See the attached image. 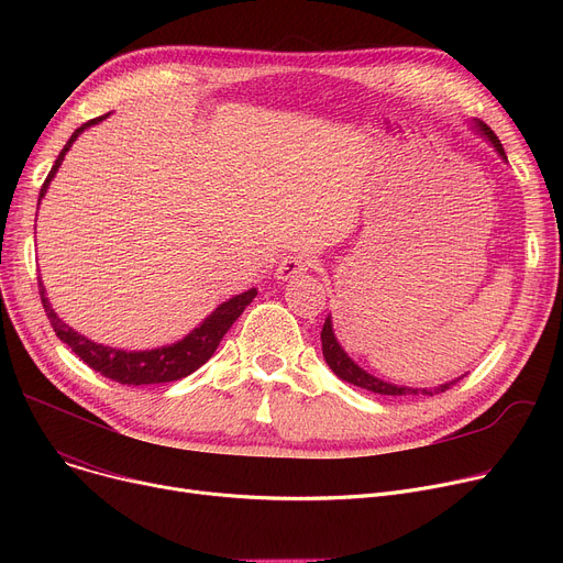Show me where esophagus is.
I'll return each mask as SVG.
<instances>
[{"mask_svg": "<svg viewBox=\"0 0 563 563\" xmlns=\"http://www.w3.org/2000/svg\"><path fill=\"white\" fill-rule=\"evenodd\" d=\"M312 266V260L308 255H287L278 262V272L276 278L278 280H287L294 276H301L303 272H308Z\"/></svg>", "mask_w": 563, "mask_h": 563, "instance_id": "1", "label": "esophagus"}]
</instances>
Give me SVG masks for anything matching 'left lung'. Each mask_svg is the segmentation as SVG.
<instances>
[{"mask_svg":"<svg viewBox=\"0 0 563 563\" xmlns=\"http://www.w3.org/2000/svg\"><path fill=\"white\" fill-rule=\"evenodd\" d=\"M479 128H482V132L490 139V143L497 147V153L507 159L505 147H501V143H499V139L495 136V132H493L490 128H486V125H479ZM321 349H323V358H327L329 367H331L342 380L351 383V386H358V388H363V390L376 393V395H393V397H397V395H429V397H433V395H438V393L450 390L452 386H456V383L463 378V376H461V378H456V380H450V383H445V386H440V388H399V386H393V383L380 380V378L367 374L365 369H361L356 363H353V361L346 356L344 349L338 344V340H335V335H333L331 317H327V321H323V329H321Z\"/></svg>","mask_w":563,"mask_h":563,"instance_id":"left-lung-1","label":"left lung"}]
</instances>
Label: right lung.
Instances as JSON below:
<instances>
[{
	"label": "right lung",
	"instance_id": "obj_1",
	"mask_svg": "<svg viewBox=\"0 0 563 563\" xmlns=\"http://www.w3.org/2000/svg\"><path fill=\"white\" fill-rule=\"evenodd\" d=\"M104 115L93 118V121L84 123L81 128H77L73 132V136L68 139V143L64 145V151L58 153L52 170L47 173L45 183L41 187V198L45 196V189L49 185V180L54 177L56 168L62 166L66 153L70 151L73 141L88 128L100 123ZM38 291H41V303L45 308V314L52 323V329L56 333V338L66 342L75 356H79L88 367L100 372L102 376L123 383V386H147V383H168V380H177L185 378L191 372H196L200 365H205L207 361L212 358V353L217 351L219 342L223 340V335L228 333V329L244 312V308L255 299V289H249L244 294H236L230 301L221 303L210 317H207L198 329H194L185 340H180L177 344L170 346H162V349H153V351H123V349H111V346H102L96 344L91 340H86L84 335L75 333L70 327L58 319L45 297L43 283H38Z\"/></svg>",
	"mask_w": 563,
	"mask_h": 563
}]
</instances>
